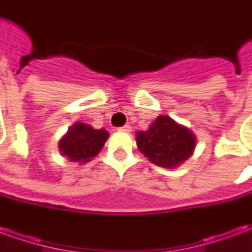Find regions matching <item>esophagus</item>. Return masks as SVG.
I'll return each mask as SVG.
<instances>
[{"mask_svg": "<svg viewBox=\"0 0 252 252\" xmlns=\"http://www.w3.org/2000/svg\"><path fill=\"white\" fill-rule=\"evenodd\" d=\"M119 131H121V132H131V126H121V128H119Z\"/></svg>", "mask_w": 252, "mask_h": 252, "instance_id": "esophagus-1", "label": "esophagus"}]
</instances>
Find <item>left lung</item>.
<instances>
[{"label":"left lung","instance_id":"obj_1","mask_svg":"<svg viewBox=\"0 0 252 252\" xmlns=\"http://www.w3.org/2000/svg\"><path fill=\"white\" fill-rule=\"evenodd\" d=\"M139 151L154 164L173 169L190 158L195 136L189 128L175 123L169 116H158L147 131L136 132Z\"/></svg>","mask_w":252,"mask_h":252}]
</instances>
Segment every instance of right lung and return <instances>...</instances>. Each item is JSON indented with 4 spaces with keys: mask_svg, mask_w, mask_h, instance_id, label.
<instances>
[{
    "mask_svg": "<svg viewBox=\"0 0 252 252\" xmlns=\"http://www.w3.org/2000/svg\"><path fill=\"white\" fill-rule=\"evenodd\" d=\"M109 136L105 129H94L85 123H75L59 142V151L71 162L86 163L94 158Z\"/></svg>",
    "mask_w": 252,
    "mask_h": 252,
    "instance_id": "right-lung-1",
    "label": "right lung"
}]
</instances>
